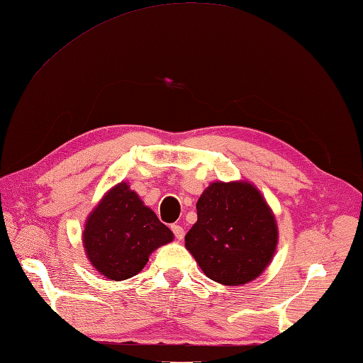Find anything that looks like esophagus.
Segmentation results:
<instances>
[{"instance_id": "34e87169", "label": "esophagus", "mask_w": 363, "mask_h": 363, "mask_svg": "<svg viewBox=\"0 0 363 363\" xmlns=\"http://www.w3.org/2000/svg\"><path fill=\"white\" fill-rule=\"evenodd\" d=\"M172 230H173V233H174V237H176V240H182L184 238V235H185V232H184V229L181 225H178V224H173L172 225Z\"/></svg>"}]
</instances>
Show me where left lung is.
Segmentation results:
<instances>
[{"label":"left lung","instance_id":"8db88e82","mask_svg":"<svg viewBox=\"0 0 363 363\" xmlns=\"http://www.w3.org/2000/svg\"><path fill=\"white\" fill-rule=\"evenodd\" d=\"M198 221L185 247L210 280L246 284L264 271L275 254V216L249 182H213L196 202Z\"/></svg>","mask_w":363,"mask_h":363}]
</instances>
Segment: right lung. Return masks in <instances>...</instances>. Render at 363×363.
Instances as JSON below:
<instances>
[{
    "label": "right lung",
    "mask_w": 363,
    "mask_h": 363,
    "mask_svg": "<svg viewBox=\"0 0 363 363\" xmlns=\"http://www.w3.org/2000/svg\"><path fill=\"white\" fill-rule=\"evenodd\" d=\"M173 240V233L143 206L126 182L117 184L88 216L83 246L91 264L105 278L126 280L139 274L151 252Z\"/></svg>",
    "instance_id": "add662e5"
}]
</instances>
